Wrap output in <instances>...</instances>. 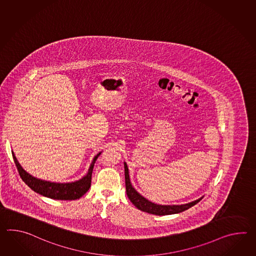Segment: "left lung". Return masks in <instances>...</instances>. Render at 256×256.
<instances>
[{"label":"left lung","mask_w":256,"mask_h":256,"mask_svg":"<svg viewBox=\"0 0 256 256\" xmlns=\"http://www.w3.org/2000/svg\"><path fill=\"white\" fill-rule=\"evenodd\" d=\"M124 167H125L126 191L128 198L132 202V204H134L140 210L147 212L150 214H154V215H158V216L172 215V214H176V213L186 210L191 206L198 204L199 201L203 198H200L193 202L184 204L170 206V204H154L152 202L148 201V199L142 196V194L138 193L136 189L132 186L130 179V174H128V165L126 162H124Z\"/></svg>","instance_id":"obj_1"}]
</instances>
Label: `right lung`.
Wrapping results in <instances>:
<instances>
[{
  "label": "right lung",
  "mask_w": 256,
  "mask_h": 256,
  "mask_svg": "<svg viewBox=\"0 0 256 256\" xmlns=\"http://www.w3.org/2000/svg\"><path fill=\"white\" fill-rule=\"evenodd\" d=\"M12 158L14 160L16 166L18 168L19 176L22 178L24 182H26V184H28L29 188L36 193H38L41 196H44L50 198L58 199V200H75L82 198L91 186L92 169H94L96 160L101 152L97 154L94 156L86 176L82 177V179L75 182H63V184L44 181L32 176L31 174H29L28 172L24 170L12 152Z\"/></svg>",
  "instance_id": "1"
}]
</instances>
